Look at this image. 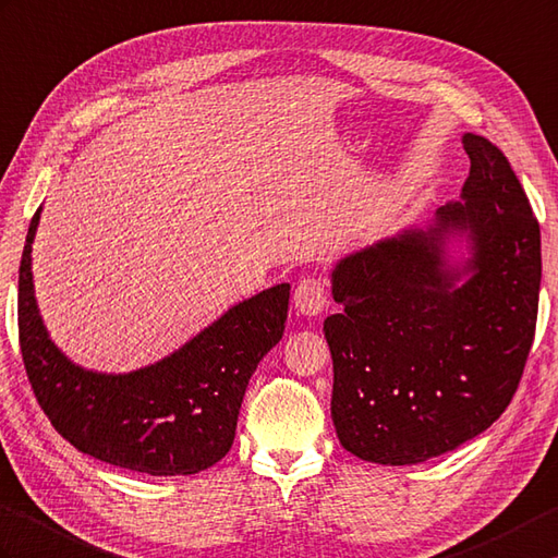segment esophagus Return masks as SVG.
Here are the masks:
<instances>
[{
    "mask_svg": "<svg viewBox=\"0 0 558 558\" xmlns=\"http://www.w3.org/2000/svg\"><path fill=\"white\" fill-rule=\"evenodd\" d=\"M292 304L296 308V314L302 316H318L323 308L328 306V290L326 282L320 278H304L300 280L292 296Z\"/></svg>",
    "mask_w": 558,
    "mask_h": 558,
    "instance_id": "1",
    "label": "esophagus"
}]
</instances>
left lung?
I'll use <instances>...</instances> for the list:
<instances>
[{
    "label": "left lung",
    "mask_w": 558,
    "mask_h": 558,
    "mask_svg": "<svg viewBox=\"0 0 558 558\" xmlns=\"http://www.w3.org/2000/svg\"><path fill=\"white\" fill-rule=\"evenodd\" d=\"M471 173L461 202L427 230L349 254L332 270L342 314L323 323L332 354V423L354 457L411 465L469 442L518 390L535 340L539 223L509 159L465 133ZM465 234L472 258L446 264ZM469 275L461 286L456 282Z\"/></svg>",
    "instance_id": "1"
}]
</instances>
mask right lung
Masks as SVG:
<instances>
[{
  "label": "right lung",
  "instance_id": "obj_1",
  "mask_svg": "<svg viewBox=\"0 0 558 558\" xmlns=\"http://www.w3.org/2000/svg\"><path fill=\"white\" fill-rule=\"evenodd\" d=\"M40 211L19 268V342L37 404L54 430L87 457L147 475H192L223 459L252 373L282 338L290 284L232 306L147 368L85 371L49 340L35 304L31 252Z\"/></svg>",
  "mask_w": 558,
  "mask_h": 558
}]
</instances>
